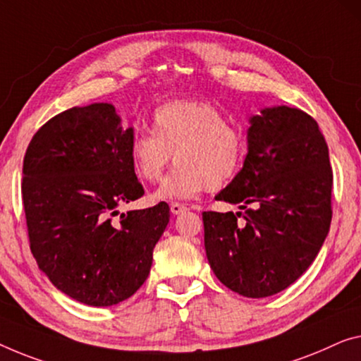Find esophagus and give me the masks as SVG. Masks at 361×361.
<instances>
[{"label": "esophagus", "instance_id": "esophagus-1", "mask_svg": "<svg viewBox=\"0 0 361 361\" xmlns=\"http://www.w3.org/2000/svg\"><path fill=\"white\" fill-rule=\"evenodd\" d=\"M170 211H171V214L178 215V214L186 212V211H188V207L185 206V204H180V202H171V204H170Z\"/></svg>", "mask_w": 361, "mask_h": 361}]
</instances>
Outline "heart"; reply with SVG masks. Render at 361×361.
I'll return each mask as SVG.
<instances>
[{
    "mask_svg": "<svg viewBox=\"0 0 361 361\" xmlns=\"http://www.w3.org/2000/svg\"><path fill=\"white\" fill-rule=\"evenodd\" d=\"M150 131H137L128 155L139 180L155 183L173 155L176 169L166 176L155 199H191L204 190L228 186L246 159V136L227 123L217 106L201 100H171L152 113Z\"/></svg>",
    "mask_w": 361,
    "mask_h": 361,
    "instance_id": "heart-1",
    "label": "heart"
}]
</instances>
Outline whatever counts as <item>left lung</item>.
<instances>
[{"instance_id": "1", "label": "left lung", "mask_w": 361, "mask_h": 361, "mask_svg": "<svg viewBox=\"0 0 361 361\" xmlns=\"http://www.w3.org/2000/svg\"><path fill=\"white\" fill-rule=\"evenodd\" d=\"M329 149L318 123L287 105L250 118L248 154L215 199L243 212H202L204 246L215 277L248 298L290 287L329 233Z\"/></svg>"}]
</instances>
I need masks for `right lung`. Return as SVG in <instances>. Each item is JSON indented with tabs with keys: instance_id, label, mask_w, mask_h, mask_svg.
I'll use <instances>...</instances> for the list:
<instances>
[{
	"instance_id": "right-lung-1",
	"label": "right lung",
	"mask_w": 361,
	"mask_h": 361,
	"mask_svg": "<svg viewBox=\"0 0 361 361\" xmlns=\"http://www.w3.org/2000/svg\"><path fill=\"white\" fill-rule=\"evenodd\" d=\"M133 128L111 104L73 106L47 121L25 150L23 201L30 251L55 287L89 306L137 292L170 220L166 202L121 214L144 195L128 155Z\"/></svg>"
}]
</instances>
